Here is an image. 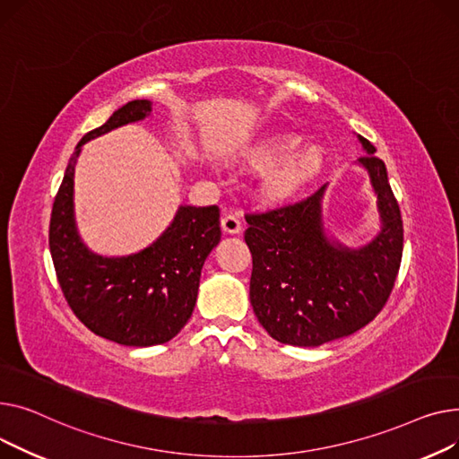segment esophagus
<instances>
[{"label":"esophagus","instance_id":"34e87169","mask_svg":"<svg viewBox=\"0 0 459 459\" xmlns=\"http://www.w3.org/2000/svg\"><path fill=\"white\" fill-rule=\"evenodd\" d=\"M222 230L226 233H240L242 231V222L237 217V214H226L222 219Z\"/></svg>","mask_w":459,"mask_h":459}]
</instances>
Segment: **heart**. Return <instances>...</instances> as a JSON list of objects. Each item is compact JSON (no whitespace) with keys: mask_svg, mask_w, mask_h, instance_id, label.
<instances>
[{"mask_svg":"<svg viewBox=\"0 0 459 459\" xmlns=\"http://www.w3.org/2000/svg\"><path fill=\"white\" fill-rule=\"evenodd\" d=\"M299 143L294 134H271L248 152L254 167H271L263 178V188L268 196L287 198L294 195L320 167L322 155L316 148L292 152Z\"/></svg>","mask_w":459,"mask_h":459,"instance_id":"heart-1","label":"heart"}]
</instances>
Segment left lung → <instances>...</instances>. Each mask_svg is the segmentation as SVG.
I'll return each mask as SVG.
<instances>
[{
    "instance_id": "left-lung-1",
    "label": "left lung",
    "mask_w": 459,
    "mask_h": 459,
    "mask_svg": "<svg viewBox=\"0 0 459 459\" xmlns=\"http://www.w3.org/2000/svg\"><path fill=\"white\" fill-rule=\"evenodd\" d=\"M378 195L382 231L370 245L350 250L330 242L322 228L325 186L304 200L248 211L245 240L252 252L250 302L273 339L320 346L352 335L389 300L402 261L403 226L384 160L359 137Z\"/></svg>"
}]
</instances>
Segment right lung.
Wrapping results in <instances>:
<instances>
[{"instance_id": "1", "label": "right lung", "mask_w": 459, "mask_h": 459, "mask_svg": "<svg viewBox=\"0 0 459 459\" xmlns=\"http://www.w3.org/2000/svg\"><path fill=\"white\" fill-rule=\"evenodd\" d=\"M152 111L148 100L120 107L75 146L49 221V252L74 315L96 335L124 346H153L176 337L191 318L202 266L221 240L217 205H181L153 245L127 257H101L79 240L74 222V170L81 146Z\"/></svg>"}]
</instances>
